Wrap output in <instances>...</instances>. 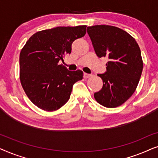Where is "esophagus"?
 <instances>
[{
  "mask_svg": "<svg viewBox=\"0 0 158 158\" xmlns=\"http://www.w3.org/2000/svg\"><path fill=\"white\" fill-rule=\"evenodd\" d=\"M83 77H84V78H88V77H90V75L88 74V73H84Z\"/></svg>",
  "mask_w": 158,
  "mask_h": 158,
  "instance_id": "obj_1",
  "label": "esophagus"
}]
</instances>
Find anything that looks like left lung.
Instances as JSON below:
<instances>
[{
	"label": "left lung",
	"mask_w": 158,
	"mask_h": 158,
	"mask_svg": "<svg viewBox=\"0 0 158 158\" xmlns=\"http://www.w3.org/2000/svg\"><path fill=\"white\" fill-rule=\"evenodd\" d=\"M87 32L96 55L109 58L106 72L98 75L103 87L94 98L105 107L119 106L132 96L141 77L143 62L139 45L130 34L113 26H92Z\"/></svg>",
	"instance_id": "1"
}]
</instances>
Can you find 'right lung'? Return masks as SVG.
Returning a JSON list of instances; mask_svg holds the SVG:
<instances>
[{
    "label": "right lung",
    "mask_w": 158,
    "mask_h": 158,
    "mask_svg": "<svg viewBox=\"0 0 158 158\" xmlns=\"http://www.w3.org/2000/svg\"><path fill=\"white\" fill-rule=\"evenodd\" d=\"M86 26L58 27L34 34L19 57L20 81L34 105L47 111L68 102L73 85L83 77V71H70L60 60L71 53L73 42L85 36Z\"/></svg>",
    "instance_id": "right-lung-1"
}]
</instances>
